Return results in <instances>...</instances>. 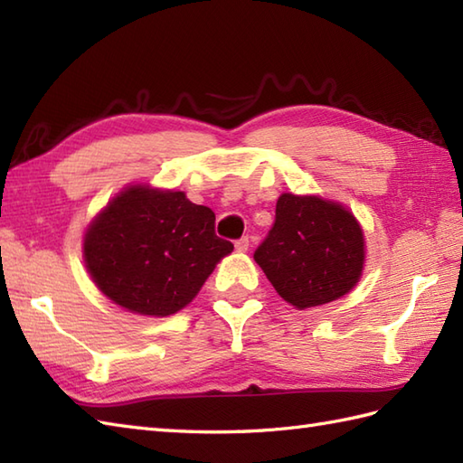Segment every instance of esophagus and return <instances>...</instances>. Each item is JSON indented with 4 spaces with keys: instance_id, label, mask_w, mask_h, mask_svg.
I'll return each mask as SVG.
<instances>
[{
    "instance_id": "obj_1",
    "label": "esophagus",
    "mask_w": 463,
    "mask_h": 463,
    "mask_svg": "<svg viewBox=\"0 0 463 463\" xmlns=\"http://www.w3.org/2000/svg\"><path fill=\"white\" fill-rule=\"evenodd\" d=\"M234 247H237L239 252H247L249 250V237H242L237 242H234Z\"/></svg>"
}]
</instances>
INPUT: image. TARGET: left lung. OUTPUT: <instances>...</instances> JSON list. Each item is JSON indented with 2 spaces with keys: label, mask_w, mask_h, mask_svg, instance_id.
Wrapping results in <instances>:
<instances>
[{
  "label": "left lung",
  "mask_w": 463,
  "mask_h": 463,
  "mask_svg": "<svg viewBox=\"0 0 463 463\" xmlns=\"http://www.w3.org/2000/svg\"><path fill=\"white\" fill-rule=\"evenodd\" d=\"M364 232L350 211L320 196L284 193L254 260L274 290L298 310L348 294L362 277Z\"/></svg>",
  "instance_id": "8db88e82"
}]
</instances>
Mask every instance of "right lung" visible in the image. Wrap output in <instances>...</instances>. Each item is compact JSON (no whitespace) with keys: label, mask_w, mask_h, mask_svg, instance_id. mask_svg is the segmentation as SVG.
<instances>
[{"label":"right lung","mask_w":463,"mask_h":463,"mask_svg":"<svg viewBox=\"0 0 463 463\" xmlns=\"http://www.w3.org/2000/svg\"><path fill=\"white\" fill-rule=\"evenodd\" d=\"M232 242L214 232V213L183 191L127 186L95 216L83 239L85 267L107 298L145 317L189 304Z\"/></svg>","instance_id":"1"}]
</instances>
